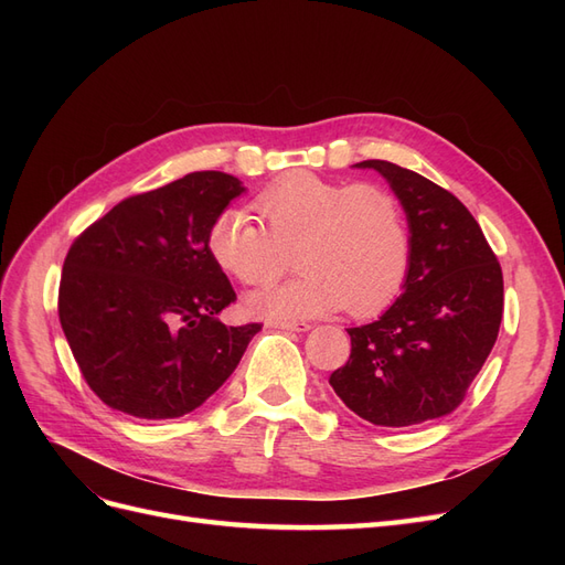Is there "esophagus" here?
<instances>
[{
	"instance_id": "34e87169",
	"label": "esophagus",
	"mask_w": 565,
	"mask_h": 565,
	"mask_svg": "<svg viewBox=\"0 0 565 565\" xmlns=\"http://www.w3.org/2000/svg\"><path fill=\"white\" fill-rule=\"evenodd\" d=\"M273 328L289 330V332H309L311 324L303 322V320H276V322H273Z\"/></svg>"
}]
</instances>
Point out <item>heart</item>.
Wrapping results in <instances>:
<instances>
[{
  "label": "heart",
  "mask_w": 565,
  "mask_h": 565,
  "mask_svg": "<svg viewBox=\"0 0 565 565\" xmlns=\"http://www.w3.org/2000/svg\"><path fill=\"white\" fill-rule=\"evenodd\" d=\"M262 224L224 210L207 231L212 259L243 285H268L297 247L301 276L247 297V311L270 318H311L347 306L372 313L398 292L409 233L398 198L377 183H347L295 172L252 200Z\"/></svg>",
  "instance_id": "1"
}]
</instances>
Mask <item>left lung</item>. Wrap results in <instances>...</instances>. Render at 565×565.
Wrapping results in <instances>:
<instances>
[{"label":"left lung","instance_id":"8db88e82","mask_svg":"<svg viewBox=\"0 0 565 565\" xmlns=\"http://www.w3.org/2000/svg\"><path fill=\"white\" fill-rule=\"evenodd\" d=\"M374 169L407 218L403 292L361 328L351 355L330 374L337 396L377 426H413L450 415L481 372L500 332L504 280L471 212L446 188L386 160Z\"/></svg>","mask_w":565,"mask_h":565}]
</instances>
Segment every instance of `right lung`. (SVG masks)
I'll return each instance as SVG.
<instances>
[{"label":"right lung","instance_id":"1","mask_svg":"<svg viewBox=\"0 0 565 565\" xmlns=\"http://www.w3.org/2000/svg\"><path fill=\"white\" fill-rule=\"evenodd\" d=\"M241 179L193 172L127 198L65 256L58 318L96 396L139 419L193 413L224 384L259 322L226 328L231 280L207 231Z\"/></svg>","mask_w":565,"mask_h":565}]
</instances>
